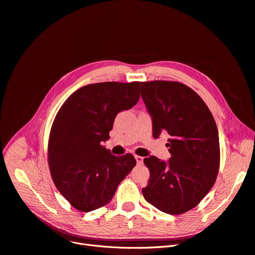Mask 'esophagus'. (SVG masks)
<instances>
[{"label": "esophagus", "instance_id": "esophagus-1", "mask_svg": "<svg viewBox=\"0 0 255 255\" xmlns=\"http://www.w3.org/2000/svg\"><path fill=\"white\" fill-rule=\"evenodd\" d=\"M135 158H136L137 164H142V163H143V157H141V156H138V155H135Z\"/></svg>", "mask_w": 255, "mask_h": 255}]
</instances>
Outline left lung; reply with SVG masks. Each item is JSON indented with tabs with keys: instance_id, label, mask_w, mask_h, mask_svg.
Wrapping results in <instances>:
<instances>
[{
	"instance_id": "1",
	"label": "left lung",
	"mask_w": 255,
	"mask_h": 255,
	"mask_svg": "<svg viewBox=\"0 0 255 255\" xmlns=\"http://www.w3.org/2000/svg\"><path fill=\"white\" fill-rule=\"evenodd\" d=\"M141 98L152 119L153 137L170 135L171 157L143 159L150 170L144 199L157 210L180 215L197 206L218 174L219 135L203 100L179 82L153 81L140 85Z\"/></svg>"
}]
</instances>
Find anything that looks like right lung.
<instances>
[{
    "label": "right lung",
    "mask_w": 255,
    "mask_h": 255,
    "mask_svg": "<svg viewBox=\"0 0 255 255\" xmlns=\"http://www.w3.org/2000/svg\"><path fill=\"white\" fill-rule=\"evenodd\" d=\"M139 82L86 85L69 97L52 125L49 167L54 184L70 204L88 213L109 203L132 171L130 153L115 156L102 141L110 139L116 116L139 100Z\"/></svg>",
    "instance_id": "add662e5"
}]
</instances>
